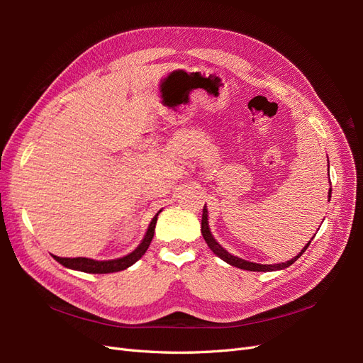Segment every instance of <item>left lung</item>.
I'll return each mask as SVG.
<instances>
[{"instance_id":"left-lung-1","label":"left lung","mask_w":363,"mask_h":363,"mask_svg":"<svg viewBox=\"0 0 363 363\" xmlns=\"http://www.w3.org/2000/svg\"><path fill=\"white\" fill-rule=\"evenodd\" d=\"M330 196H332V186H330V189H328V201H330ZM201 233H203V238H204V240H206V244L208 245V248H211L218 257H221L224 262L230 263V265H232V267H236V268H240V269H247V271H277V269L288 268V267L292 265V263H294L296 259H298V257L303 255V252L307 250V247H309V244H311V240H309V242H307V245L300 251L298 256H295L294 259H291V260H288V262H284V263H276V265H260V263H252V262H248V260H244V259H239V257H236V256L230 255L228 251H225V250H224L221 245H219V244L216 242V240L213 239V236H212V233H211V230H208V224H207V208H206V206H204V208H203Z\"/></svg>"}]
</instances>
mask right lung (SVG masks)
I'll return each instance as SVG.
<instances>
[{"label": "right lung", "mask_w": 363, "mask_h": 363, "mask_svg": "<svg viewBox=\"0 0 363 363\" xmlns=\"http://www.w3.org/2000/svg\"><path fill=\"white\" fill-rule=\"evenodd\" d=\"M160 213V211H159ZM157 213V215H159ZM157 215L152 218V221L150 223V227L147 230V235L142 240L140 245L133 251L130 252L128 256L121 257V259H115V260H92V259H86V257H57L54 256L59 263H62L63 267L71 268V269H77V271H83V272H91V274H108V272H116V271H123L128 267L133 265L135 262H138L142 256L145 255V251L148 250L151 239L155 236V228H156V223H157Z\"/></svg>", "instance_id": "obj_1"}]
</instances>
